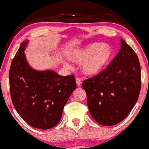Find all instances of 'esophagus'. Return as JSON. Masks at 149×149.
Returning <instances> with one entry per match:
<instances>
[{"label":"esophagus","mask_w":149,"mask_h":149,"mask_svg":"<svg viewBox=\"0 0 149 149\" xmlns=\"http://www.w3.org/2000/svg\"><path fill=\"white\" fill-rule=\"evenodd\" d=\"M76 84H77V86H81V83H82V81H81V78H76Z\"/></svg>","instance_id":"1"}]
</instances>
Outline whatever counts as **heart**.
Returning a JSON list of instances; mask_svg holds the SVG:
<instances>
[{"label":"heart","mask_w":149,"mask_h":149,"mask_svg":"<svg viewBox=\"0 0 149 149\" xmlns=\"http://www.w3.org/2000/svg\"><path fill=\"white\" fill-rule=\"evenodd\" d=\"M112 55L111 47L107 44L91 43L74 51L71 54L72 61L81 63V70L84 73L93 75L98 73L107 65ZM69 67V63H63Z\"/></svg>","instance_id":"b5f03b06"}]
</instances>
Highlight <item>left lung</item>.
I'll return each mask as SVG.
<instances>
[{
    "label": "left lung",
    "mask_w": 149,
    "mask_h": 149,
    "mask_svg": "<svg viewBox=\"0 0 149 149\" xmlns=\"http://www.w3.org/2000/svg\"><path fill=\"white\" fill-rule=\"evenodd\" d=\"M141 67L134 51L121 39V48L108 66L83 82L90 113L97 123L112 126L127 117L139 98Z\"/></svg>",
    "instance_id": "8db88e82"
}]
</instances>
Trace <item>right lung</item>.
Wrapping results in <instances>:
<instances>
[{"label":"right lung","mask_w":149,"mask_h":149,"mask_svg":"<svg viewBox=\"0 0 149 149\" xmlns=\"http://www.w3.org/2000/svg\"><path fill=\"white\" fill-rule=\"evenodd\" d=\"M22 42L11 63L10 92L15 109L31 127L49 130L61 118L64 105L76 88L73 75L60 76L52 70L37 71L28 64Z\"/></svg>","instance_id":"obj_1"}]
</instances>
